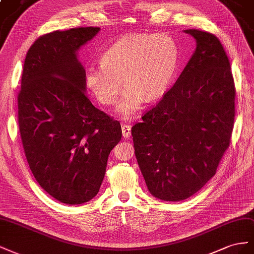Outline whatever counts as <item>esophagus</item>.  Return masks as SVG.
<instances>
[{
    "instance_id": "esophagus-1",
    "label": "esophagus",
    "mask_w": 254,
    "mask_h": 254,
    "mask_svg": "<svg viewBox=\"0 0 254 254\" xmlns=\"http://www.w3.org/2000/svg\"><path fill=\"white\" fill-rule=\"evenodd\" d=\"M121 128H122V135L125 138H128L129 136H131V126L128 125H122L121 126Z\"/></svg>"
}]
</instances>
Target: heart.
Segmentation results:
<instances>
[{"label": "heart", "mask_w": 254, "mask_h": 254, "mask_svg": "<svg viewBox=\"0 0 254 254\" xmlns=\"http://www.w3.org/2000/svg\"><path fill=\"white\" fill-rule=\"evenodd\" d=\"M100 66L89 64L85 78L99 102L111 106L127 86L117 112L131 117L146 101L167 91L179 64L176 40L167 34L127 35L114 42L100 57Z\"/></svg>", "instance_id": "heart-1"}]
</instances>
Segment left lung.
<instances>
[{
    "label": "left lung",
    "instance_id": "8db88e82",
    "mask_svg": "<svg viewBox=\"0 0 254 254\" xmlns=\"http://www.w3.org/2000/svg\"><path fill=\"white\" fill-rule=\"evenodd\" d=\"M195 50L176 84L132 127L137 163L148 190L182 201L216 173L230 144L235 87L226 51L215 35L186 30Z\"/></svg>",
    "mask_w": 254,
    "mask_h": 254
}]
</instances>
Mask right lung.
<instances>
[{
    "mask_svg": "<svg viewBox=\"0 0 254 254\" xmlns=\"http://www.w3.org/2000/svg\"><path fill=\"white\" fill-rule=\"evenodd\" d=\"M99 32L77 27L39 37L27 51L18 95L20 135L33 176L50 195L71 205L96 197L122 136L119 121L85 93L77 52Z\"/></svg>",
    "mask_w": 254,
    "mask_h": 254,
    "instance_id": "add662e5",
    "label": "right lung"
}]
</instances>
